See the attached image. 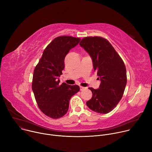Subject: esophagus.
<instances>
[{
	"mask_svg": "<svg viewBox=\"0 0 152 152\" xmlns=\"http://www.w3.org/2000/svg\"><path fill=\"white\" fill-rule=\"evenodd\" d=\"M80 91H83V90L86 89V88L83 87V86H80Z\"/></svg>",
	"mask_w": 152,
	"mask_h": 152,
	"instance_id": "obj_1",
	"label": "esophagus"
}]
</instances>
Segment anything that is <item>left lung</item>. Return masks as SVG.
Wrapping results in <instances>:
<instances>
[{
  "label": "left lung",
  "mask_w": 152,
  "mask_h": 152,
  "mask_svg": "<svg viewBox=\"0 0 152 152\" xmlns=\"http://www.w3.org/2000/svg\"><path fill=\"white\" fill-rule=\"evenodd\" d=\"M80 45L91 56L94 71L97 72L101 81L98 89L89 88L92 96L86 104L95 112L107 113L123 97L127 83L125 64L106 39L87 37L81 40Z\"/></svg>",
  "instance_id": "8db88e82"
}]
</instances>
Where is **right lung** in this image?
<instances>
[{"instance_id": "add662e5", "label": "right lung", "mask_w": 152, "mask_h": 152, "mask_svg": "<svg viewBox=\"0 0 152 152\" xmlns=\"http://www.w3.org/2000/svg\"><path fill=\"white\" fill-rule=\"evenodd\" d=\"M80 40L71 36L56 37L45 48L34 71L32 89L36 102L41 111L53 119L67 113L71 98L80 91L78 85H59V77L66 56Z\"/></svg>"}]
</instances>
